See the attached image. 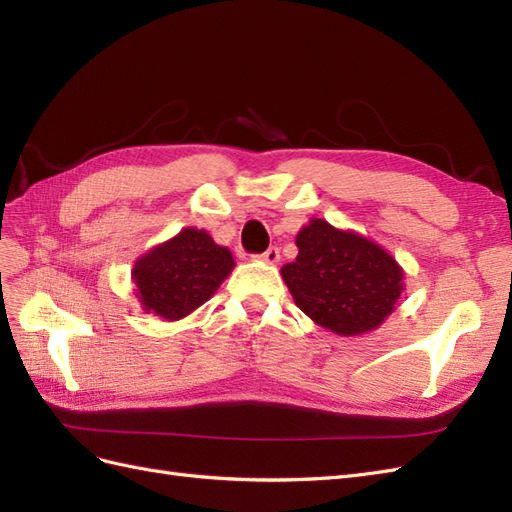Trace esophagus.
Masks as SVG:
<instances>
[{
	"mask_svg": "<svg viewBox=\"0 0 512 512\" xmlns=\"http://www.w3.org/2000/svg\"><path fill=\"white\" fill-rule=\"evenodd\" d=\"M262 262H267V265H275L277 260H280V250L277 247H269V250L265 254L258 256Z\"/></svg>",
	"mask_w": 512,
	"mask_h": 512,
	"instance_id": "1",
	"label": "esophagus"
}]
</instances>
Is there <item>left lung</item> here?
I'll return each mask as SVG.
<instances>
[{
    "instance_id": "left-lung-1",
    "label": "left lung",
    "mask_w": 512,
    "mask_h": 512,
    "mask_svg": "<svg viewBox=\"0 0 512 512\" xmlns=\"http://www.w3.org/2000/svg\"><path fill=\"white\" fill-rule=\"evenodd\" d=\"M299 254L282 267L294 303L318 327L354 337L378 329L404 292V269L354 230L312 218L297 235Z\"/></svg>"
}]
</instances>
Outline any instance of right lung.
<instances>
[{
    "label": "right lung",
    "instance_id": "1",
    "mask_svg": "<svg viewBox=\"0 0 512 512\" xmlns=\"http://www.w3.org/2000/svg\"><path fill=\"white\" fill-rule=\"evenodd\" d=\"M235 269V258L207 230L183 228L134 262V294L145 314L181 320L207 303Z\"/></svg>",
    "mask_w": 512,
    "mask_h": 512
}]
</instances>
